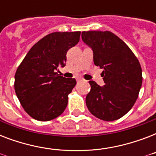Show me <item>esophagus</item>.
Segmentation results:
<instances>
[{
  "mask_svg": "<svg viewBox=\"0 0 156 156\" xmlns=\"http://www.w3.org/2000/svg\"><path fill=\"white\" fill-rule=\"evenodd\" d=\"M76 80H77V82H80V81H83V79L82 78H77Z\"/></svg>",
  "mask_w": 156,
  "mask_h": 156,
  "instance_id": "esophagus-1",
  "label": "esophagus"
}]
</instances>
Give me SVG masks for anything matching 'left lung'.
I'll return each mask as SVG.
<instances>
[{
  "instance_id": "8db88e82",
  "label": "left lung",
  "mask_w": 156,
  "mask_h": 156,
  "mask_svg": "<svg viewBox=\"0 0 156 156\" xmlns=\"http://www.w3.org/2000/svg\"><path fill=\"white\" fill-rule=\"evenodd\" d=\"M82 39L93 51V61L103 69L104 85L90 81L86 104L97 118L112 121L128 112L142 87V68L126 43L110 31H83Z\"/></svg>"
}]
</instances>
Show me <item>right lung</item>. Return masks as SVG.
Here are the masks:
<instances>
[{"label":"right lung","instance_id":"1","mask_svg":"<svg viewBox=\"0 0 156 156\" xmlns=\"http://www.w3.org/2000/svg\"><path fill=\"white\" fill-rule=\"evenodd\" d=\"M80 31L53 32L38 41L18 67L14 89L27 113L41 121H51L62 114L68 95L76 85L74 78L56 73L66 66V53L79 41Z\"/></svg>","mask_w":156,"mask_h":156}]
</instances>
